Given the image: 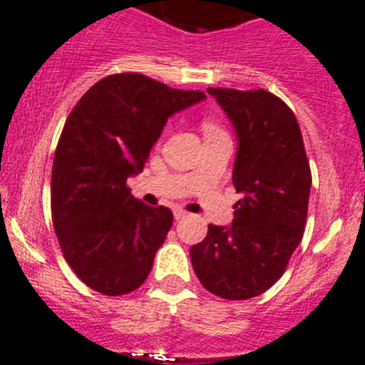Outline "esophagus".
I'll return each instance as SVG.
<instances>
[{"mask_svg":"<svg viewBox=\"0 0 365 365\" xmlns=\"http://www.w3.org/2000/svg\"><path fill=\"white\" fill-rule=\"evenodd\" d=\"M173 217H175V220H182V218L188 217V213H186L185 210H179V207H177V210H173Z\"/></svg>","mask_w":365,"mask_h":365,"instance_id":"34e87169","label":"esophagus"}]
</instances>
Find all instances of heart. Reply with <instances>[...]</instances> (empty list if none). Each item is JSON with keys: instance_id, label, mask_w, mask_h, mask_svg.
Here are the masks:
<instances>
[{"instance_id": "obj_1", "label": "heart", "mask_w": 365, "mask_h": 365, "mask_svg": "<svg viewBox=\"0 0 365 365\" xmlns=\"http://www.w3.org/2000/svg\"><path fill=\"white\" fill-rule=\"evenodd\" d=\"M217 130H220L217 123H213V121H204V133L211 134V133H217Z\"/></svg>"}]
</instances>
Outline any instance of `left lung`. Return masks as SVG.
Listing matches in <instances>:
<instances>
[{
    "mask_svg": "<svg viewBox=\"0 0 365 365\" xmlns=\"http://www.w3.org/2000/svg\"><path fill=\"white\" fill-rule=\"evenodd\" d=\"M237 134L232 185L242 199L229 225L207 227L190 249L204 289L224 299L269 290L301 244L312 173L289 106L272 93L207 88Z\"/></svg>",
    "mask_w": 365,
    "mask_h": 365,
    "instance_id": "8db88e82",
    "label": "left lung"
}]
</instances>
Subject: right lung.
<instances>
[{"instance_id": "add662e5", "label": "right lung", "mask_w": 365, "mask_h": 365, "mask_svg": "<svg viewBox=\"0 0 365 365\" xmlns=\"http://www.w3.org/2000/svg\"><path fill=\"white\" fill-rule=\"evenodd\" d=\"M138 73L96 82L62 128L51 170V218L73 272L103 296L147 279L173 215L130 195L168 118L202 102Z\"/></svg>"}]
</instances>
